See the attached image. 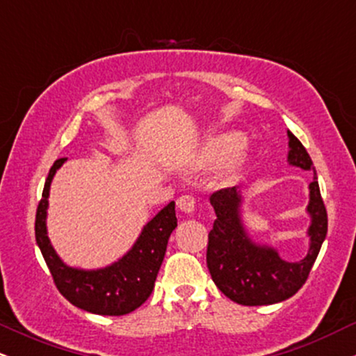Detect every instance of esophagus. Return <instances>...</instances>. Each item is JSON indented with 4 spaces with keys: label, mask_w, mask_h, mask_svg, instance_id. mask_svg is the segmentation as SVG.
<instances>
[{
    "label": "esophagus",
    "mask_w": 356,
    "mask_h": 356,
    "mask_svg": "<svg viewBox=\"0 0 356 356\" xmlns=\"http://www.w3.org/2000/svg\"><path fill=\"white\" fill-rule=\"evenodd\" d=\"M177 207L182 212H187V214H191V212H194L195 199L192 197V195H189V194H184V195H181V197L177 199Z\"/></svg>",
    "instance_id": "esophagus-1"
}]
</instances>
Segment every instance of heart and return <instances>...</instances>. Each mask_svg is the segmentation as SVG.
Masks as SVG:
<instances>
[{
    "label": "heart",
    "mask_w": 356,
    "mask_h": 356,
    "mask_svg": "<svg viewBox=\"0 0 356 356\" xmlns=\"http://www.w3.org/2000/svg\"><path fill=\"white\" fill-rule=\"evenodd\" d=\"M244 137L239 132H222L207 137L195 154V165L201 169H219L224 165L226 174H236L243 167Z\"/></svg>",
    "instance_id": "1"
}]
</instances>
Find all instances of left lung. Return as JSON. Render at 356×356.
Returning a JSON list of instances; mask_svg holds the SVG:
<instances>
[{
    "label": "left lung",
    "instance_id": "8db88e82",
    "mask_svg": "<svg viewBox=\"0 0 356 356\" xmlns=\"http://www.w3.org/2000/svg\"><path fill=\"white\" fill-rule=\"evenodd\" d=\"M288 164L313 170L309 184L308 252L300 261H284L276 248L252 239L243 220V194L227 187L211 195L216 220L207 244V268L216 286L234 303L244 306L275 305L288 300L305 284L328 231L318 177L306 149L288 130Z\"/></svg>",
    "mask_w": 356,
    "mask_h": 356
}]
</instances>
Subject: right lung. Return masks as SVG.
I'll return each instance as SVG.
<instances>
[{"mask_svg":"<svg viewBox=\"0 0 356 356\" xmlns=\"http://www.w3.org/2000/svg\"><path fill=\"white\" fill-rule=\"evenodd\" d=\"M67 159L56 161L50 169L42 201L36 209V244L47 261L58 291L76 308L104 316H122L142 306L154 289L155 277L164 261L167 243L177 227L175 202H169L142 227L134 246L120 259L97 269L68 266L56 254L48 238V197L53 175Z\"/></svg>","mask_w":356,"mask_h":356,"instance_id":"1","label":"right lung"}]
</instances>
